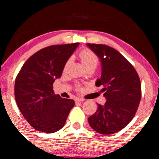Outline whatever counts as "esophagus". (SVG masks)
<instances>
[{
	"label": "esophagus",
	"instance_id": "obj_1",
	"mask_svg": "<svg viewBox=\"0 0 159 159\" xmlns=\"http://www.w3.org/2000/svg\"><path fill=\"white\" fill-rule=\"evenodd\" d=\"M83 101H84L83 98H75V103L81 102H83Z\"/></svg>",
	"mask_w": 159,
	"mask_h": 159
}]
</instances>
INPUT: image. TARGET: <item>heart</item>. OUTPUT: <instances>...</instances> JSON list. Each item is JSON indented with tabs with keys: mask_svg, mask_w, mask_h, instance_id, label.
Wrapping results in <instances>:
<instances>
[{
	"mask_svg": "<svg viewBox=\"0 0 159 159\" xmlns=\"http://www.w3.org/2000/svg\"><path fill=\"white\" fill-rule=\"evenodd\" d=\"M79 57L80 58H81L82 63L84 65L86 68L91 66H94L96 67V66L98 65V57L96 56V54H95L93 52H92L90 49L85 48L81 50L79 53ZM69 62H70V60H68V61H66V63L65 64V68L68 66ZM78 89L80 90V87H78Z\"/></svg>",
	"mask_w": 159,
	"mask_h": 159,
	"instance_id": "b5f03b06",
	"label": "heart"
}]
</instances>
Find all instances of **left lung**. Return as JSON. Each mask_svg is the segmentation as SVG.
Segmentation results:
<instances>
[{"label":"left lung","mask_w":159,"mask_h":159,"mask_svg":"<svg viewBox=\"0 0 159 159\" xmlns=\"http://www.w3.org/2000/svg\"><path fill=\"white\" fill-rule=\"evenodd\" d=\"M102 61V76L96 87L103 86L105 105L97 103L96 113L88 118L93 129L102 134L122 130L132 121L141 98V84L134 66L116 49L106 45L87 44Z\"/></svg>","instance_id":"8db88e82"}]
</instances>
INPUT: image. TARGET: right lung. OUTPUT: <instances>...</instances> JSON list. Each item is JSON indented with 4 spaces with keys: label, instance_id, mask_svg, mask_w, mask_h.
Returning <instances> with one entry per match:
<instances>
[{
    "label": "right lung",
    "instance_id": "add662e5",
    "mask_svg": "<svg viewBox=\"0 0 159 159\" xmlns=\"http://www.w3.org/2000/svg\"><path fill=\"white\" fill-rule=\"evenodd\" d=\"M78 45H54L40 49L27 60L16 76V103L36 130L47 134L57 132L74 107L73 99L54 93L53 84L61 76L67 60Z\"/></svg>",
    "mask_w": 159,
    "mask_h": 159
}]
</instances>
